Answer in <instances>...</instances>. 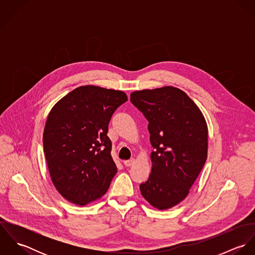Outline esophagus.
<instances>
[{"label": "esophagus", "instance_id": "esophagus-1", "mask_svg": "<svg viewBox=\"0 0 255 255\" xmlns=\"http://www.w3.org/2000/svg\"><path fill=\"white\" fill-rule=\"evenodd\" d=\"M134 163H135V159H134V158H130L129 160L124 161V164H125L126 167H130V166H132Z\"/></svg>", "mask_w": 255, "mask_h": 255}]
</instances>
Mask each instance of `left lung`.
Listing matches in <instances>:
<instances>
[{"mask_svg":"<svg viewBox=\"0 0 255 255\" xmlns=\"http://www.w3.org/2000/svg\"><path fill=\"white\" fill-rule=\"evenodd\" d=\"M130 102L148 121L152 169L139 185L142 196L159 210L182 201L207 159L208 129L195 103L179 88L135 91Z\"/></svg>","mask_w":255,"mask_h":255,"instance_id":"8db88e82","label":"left lung"}]
</instances>
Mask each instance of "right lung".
Instances as JSON below:
<instances>
[{
	"label": "right lung",
	"instance_id": "1",
	"mask_svg": "<svg viewBox=\"0 0 255 255\" xmlns=\"http://www.w3.org/2000/svg\"><path fill=\"white\" fill-rule=\"evenodd\" d=\"M128 101L120 90L75 88L51 110L43 134L49 173L57 190L83 206L103 196L117 173L108 133L114 112Z\"/></svg>",
	"mask_w": 255,
	"mask_h": 255
}]
</instances>
